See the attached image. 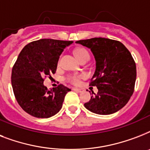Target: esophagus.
I'll list each match as a JSON object with an SVG mask.
<instances>
[{
	"mask_svg": "<svg viewBox=\"0 0 150 150\" xmlns=\"http://www.w3.org/2000/svg\"><path fill=\"white\" fill-rule=\"evenodd\" d=\"M75 92H78V93H82L83 91V89H74Z\"/></svg>",
	"mask_w": 150,
	"mask_h": 150,
	"instance_id": "1",
	"label": "esophagus"
}]
</instances>
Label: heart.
<instances>
[{"mask_svg": "<svg viewBox=\"0 0 150 150\" xmlns=\"http://www.w3.org/2000/svg\"><path fill=\"white\" fill-rule=\"evenodd\" d=\"M75 55L80 61L84 59L89 58V53L82 48H79L75 50ZM84 78H86V75L84 74H70L66 77V80L74 86H79L81 84V80Z\"/></svg>", "mask_w": 150, "mask_h": 150, "instance_id": "obj_1", "label": "heart"}]
</instances>
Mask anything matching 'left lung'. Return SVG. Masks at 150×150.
<instances>
[{
    "mask_svg": "<svg viewBox=\"0 0 150 150\" xmlns=\"http://www.w3.org/2000/svg\"><path fill=\"white\" fill-rule=\"evenodd\" d=\"M75 43L89 48L96 60V71L89 86L97 87L98 93L91 96L85 107L101 115L118 111L130 100L135 89L136 65L129 50L119 41L102 37Z\"/></svg>",
    "mask_w": 150,
    "mask_h": 150,
    "instance_id": "left-lung-1",
    "label": "left lung"
}]
</instances>
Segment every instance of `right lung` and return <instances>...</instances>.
Segmentation results:
<instances>
[{"label":"right lung","instance_id":"1","mask_svg":"<svg viewBox=\"0 0 150 150\" xmlns=\"http://www.w3.org/2000/svg\"><path fill=\"white\" fill-rule=\"evenodd\" d=\"M72 43L41 39L29 43L20 52L11 71V85L20 107L32 116L48 118L61 109L71 89L61 84L48 89L43 81L56 72L60 55Z\"/></svg>","mask_w":150,"mask_h":150}]
</instances>
